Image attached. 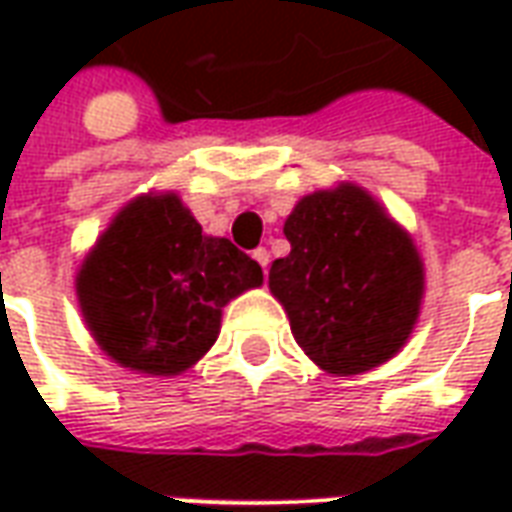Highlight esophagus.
<instances>
[{"label": "esophagus", "instance_id": "34e87169", "mask_svg": "<svg viewBox=\"0 0 512 512\" xmlns=\"http://www.w3.org/2000/svg\"><path fill=\"white\" fill-rule=\"evenodd\" d=\"M252 257H255L257 263L263 266V271H268V263H271V255H268V249L266 246H257L255 252H252Z\"/></svg>", "mask_w": 512, "mask_h": 512}]
</instances>
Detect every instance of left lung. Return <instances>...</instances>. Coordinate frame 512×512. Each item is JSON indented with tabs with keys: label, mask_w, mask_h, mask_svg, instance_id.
<instances>
[{
	"label": "left lung",
	"mask_w": 512,
	"mask_h": 512,
	"mask_svg": "<svg viewBox=\"0 0 512 512\" xmlns=\"http://www.w3.org/2000/svg\"><path fill=\"white\" fill-rule=\"evenodd\" d=\"M290 255L268 288L290 332L332 376H359L406 345L419 318L425 271L411 235L362 186L312 191L285 219Z\"/></svg>",
	"instance_id": "1"
}]
</instances>
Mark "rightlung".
I'll return each instance as SVG.
<instances>
[{"mask_svg": "<svg viewBox=\"0 0 512 512\" xmlns=\"http://www.w3.org/2000/svg\"><path fill=\"white\" fill-rule=\"evenodd\" d=\"M263 268L202 233L178 194H142L117 213L76 274L84 323L117 365L178 376L211 351L227 301Z\"/></svg>", "mask_w": 512, "mask_h": 512, "instance_id": "obj_1", "label": "right lung"}]
</instances>
